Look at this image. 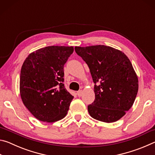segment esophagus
I'll list each match as a JSON object with an SVG mask.
<instances>
[{
  "label": "esophagus",
  "instance_id": "esophagus-1",
  "mask_svg": "<svg viewBox=\"0 0 155 155\" xmlns=\"http://www.w3.org/2000/svg\"><path fill=\"white\" fill-rule=\"evenodd\" d=\"M77 94L78 95V96H82V94H83V90H79V91H78L77 92Z\"/></svg>",
  "mask_w": 155,
  "mask_h": 155
}]
</instances>
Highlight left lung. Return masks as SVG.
I'll list each match as a JSON object with an SVG mask.
<instances>
[{
	"label": "left lung",
	"mask_w": 155,
	"mask_h": 155,
	"mask_svg": "<svg viewBox=\"0 0 155 155\" xmlns=\"http://www.w3.org/2000/svg\"><path fill=\"white\" fill-rule=\"evenodd\" d=\"M74 49L87 64L95 83V101L87 107L89 114L101 122L117 121L133 106L138 91V78L129 59L104 45Z\"/></svg>",
	"instance_id": "left-lung-1"
}]
</instances>
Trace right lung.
<instances>
[{
    "instance_id": "obj_1",
    "label": "right lung",
    "mask_w": 155,
    "mask_h": 155,
    "mask_svg": "<svg viewBox=\"0 0 155 155\" xmlns=\"http://www.w3.org/2000/svg\"><path fill=\"white\" fill-rule=\"evenodd\" d=\"M72 46H51L31 52L20 71V93L23 104L42 122H54L66 115L74 96L65 88L64 66Z\"/></svg>"
}]
</instances>
